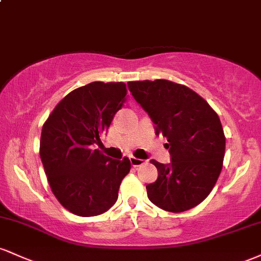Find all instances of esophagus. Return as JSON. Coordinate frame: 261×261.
Returning a JSON list of instances; mask_svg holds the SVG:
<instances>
[{"label": "esophagus", "instance_id": "esophagus-1", "mask_svg": "<svg viewBox=\"0 0 261 261\" xmlns=\"http://www.w3.org/2000/svg\"><path fill=\"white\" fill-rule=\"evenodd\" d=\"M130 162H131V166L133 167H140L145 163V161L141 160V158H136V157H130Z\"/></svg>", "mask_w": 261, "mask_h": 261}]
</instances>
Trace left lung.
<instances>
[{"instance_id": "left-lung-1", "label": "left lung", "mask_w": 261, "mask_h": 261, "mask_svg": "<svg viewBox=\"0 0 261 261\" xmlns=\"http://www.w3.org/2000/svg\"><path fill=\"white\" fill-rule=\"evenodd\" d=\"M127 85L155 134L167 137L172 158L169 164L151 161L158 178L146 185L149 201L175 214L195 207L211 193L223 167L226 137L217 113L193 89L172 81Z\"/></svg>"}]
</instances>
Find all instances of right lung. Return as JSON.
<instances>
[{
  "instance_id": "right-lung-1",
  "label": "right lung",
  "mask_w": 261,
  "mask_h": 261,
  "mask_svg": "<svg viewBox=\"0 0 261 261\" xmlns=\"http://www.w3.org/2000/svg\"><path fill=\"white\" fill-rule=\"evenodd\" d=\"M124 82H92L68 93L44 122L40 158L50 188L73 215L97 216L116 202L127 157L112 160L97 146L126 100Z\"/></svg>"
}]
</instances>
